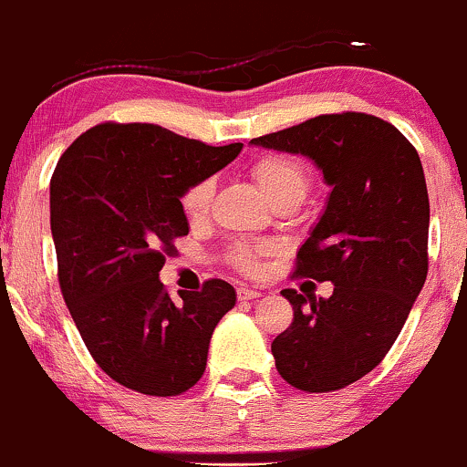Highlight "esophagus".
Instances as JSON below:
<instances>
[{"label":"esophagus","mask_w":467,"mask_h":467,"mask_svg":"<svg viewBox=\"0 0 467 467\" xmlns=\"http://www.w3.org/2000/svg\"><path fill=\"white\" fill-rule=\"evenodd\" d=\"M235 295H238V301H253V298H257L260 296V292L257 290H251V287H238V290H235Z\"/></svg>","instance_id":"1"}]
</instances>
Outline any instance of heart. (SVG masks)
I'll list each match as a JSON object with an SVG mask.
<instances>
[{
	"instance_id": "1",
	"label": "heart",
	"mask_w": 467,
	"mask_h": 467,
	"mask_svg": "<svg viewBox=\"0 0 467 467\" xmlns=\"http://www.w3.org/2000/svg\"><path fill=\"white\" fill-rule=\"evenodd\" d=\"M251 175L273 205H298L312 188V177L296 158L287 153H264L253 160ZM212 182L201 180L182 194V207L190 218H203L212 203ZM262 249L251 244H235L229 251V262L240 273H255Z\"/></svg>"
}]
</instances>
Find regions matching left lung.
Here are the masks:
<instances>
[{"label":"left lung","mask_w":467,"mask_h":467,"mask_svg":"<svg viewBox=\"0 0 467 467\" xmlns=\"http://www.w3.org/2000/svg\"><path fill=\"white\" fill-rule=\"evenodd\" d=\"M251 142L307 155L331 186L295 277L331 281L333 295L281 290L295 318L270 348L292 388L336 392L381 364L427 279L422 162L392 123L364 112L320 114Z\"/></svg>","instance_id":"obj_1"}]
</instances>
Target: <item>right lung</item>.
<instances>
[{
  "label": "right lung",
  "instance_id": "obj_1",
  "mask_svg": "<svg viewBox=\"0 0 467 467\" xmlns=\"http://www.w3.org/2000/svg\"><path fill=\"white\" fill-rule=\"evenodd\" d=\"M240 149L108 120L57 160L49 205L62 296L97 366L134 392H188L203 377L218 320L235 305L223 279L175 303L160 270L188 235L182 194Z\"/></svg>",
  "mask_w": 467,
  "mask_h": 467
}]
</instances>
